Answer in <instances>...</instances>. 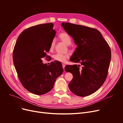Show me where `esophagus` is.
Returning <instances> with one entry per match:
<instances>
[{"mask_svg": "<svg viewBox=\"0 0 123 123\" xmlns=\"http://www.w3.org/2000/svg\"><path fill=\"white\" fill-rule=\"evenodd\" d=\"M62 66H63V69L64 70V68H65V65L64 63L62 64Z\"/></svg>", "mask_w": 123, "mask_h": 123, "instance_id": "esophagus-1", "label": "esophagus"}]
</instances>
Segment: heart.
<instances>
[{"label":"heart","mask_w":123,"mask_h":123,"mask_svg":"<svg viewBox=\"0 0 123 123\" xmlns=\"http://www.w3.org/2000/svg\"><path fill=\"white\" fill-rule=\"evenodd\" d=\"M59 37L60 39L65 43L66 45H69L72 43V38L71 36L66 32H62L59 35ZM55 44V40H52L51 42L50 46V50H52L54 47ZM69 57V55L66 54L57 53L53 56V58L55 61L64 62Z\"/></svg>","instance_id":"1"}]
</instances>
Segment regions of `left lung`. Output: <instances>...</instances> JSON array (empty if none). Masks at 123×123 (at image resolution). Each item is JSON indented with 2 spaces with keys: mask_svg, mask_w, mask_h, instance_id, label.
<instances>
[{
  "mask_svg": "<svg viewBox=\"0 0 123 123\" xmlns=\"http://www.w3.org/2000/svg\"><path fill=\"white\" fill-rule=\"evenodd\" d=\"M61 26L77 45L70 61L79 63V65L65 67L66 71L73 76L68 87L77 96L91 95L97 91L106 79L111 58V49L98 30L67 22H62Z\"/></svg>",
  "mask_w": 123,
  "mask_h": 123,
  "instance_id": "1",
  "label": "left lung"
}]
</instances>
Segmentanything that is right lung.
I'll use <instances>...</instances> for the list:
<instances>
[{"label": "right lung", "instance_id": "right-lung-1", "mask_svg": "<svg viewBox=\"0 0 123 123\" xmlns=\"http://www.w3.org/2000/svg\"><path fill=\"white\" fill-rule=\"evenodd\" d=\"M53 24L37 25L25 29L18 36L13 51V61L23 86L36 95H43L53 88L63 72L61 63H42L47 58L52 40L56 34ZM49 57V56H48Z\"/></svg>", "mask_w": 123, "mask_h": 123}]
</instances>
